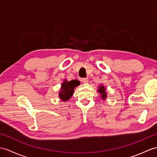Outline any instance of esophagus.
<instances>
[{
	"mask_svg": "<svg viewBox=\"0 0 157 157\" xmlns=\"http://www.w3.org/2000/svg\"><path fill=\"white\" fill-rule=\"evenodd\" d=\"M82 82L83 83H87V82H88V79H87V78H82Z\"/></svg>",
	"mask_w": 157,
	"mask_h": 157,
	"instance_id": "34e87169",
	"label": "esophagus"
}]
</instances>
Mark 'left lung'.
Listing matches in <instances>:
<instances>
[{"label":"left lung","mask_w":157,"mask_h":157,"mask_svg":"<svg viewBox=\"0 0 157 157\" xmlns=\"http://www.w3.org/2000/svg\"><path fill=\"white\" fill-rule=\"evenodd\" d=\"M98 93L100 94L101 98H102L103 100H105L107 97V92L106 90H105V87L104 86H100V87H98Z\"/></svg>","instance_id":"left-lung-1"}]
</instances>
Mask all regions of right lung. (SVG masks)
<instances>
[{
    "instance_id": "obj_1",
    "label": "right lung",
    "mask_w": 157,
    "mask_h": 157,
    "mask_svg": "<svg viewBox=\"0 0 157 157\" xmlns=\"http://www.w3.org/2000/svg\"><path fill=\"white\" fill-rule=\"evenodd\" d=\"M80 82L77 79L71 80L70 82H68L67 79H64L63 82L61 84L60 92H59L60 99L63 101L70 100V98L74 94L75 87L78 86Z\"/></svg>"
}]
</instances>
